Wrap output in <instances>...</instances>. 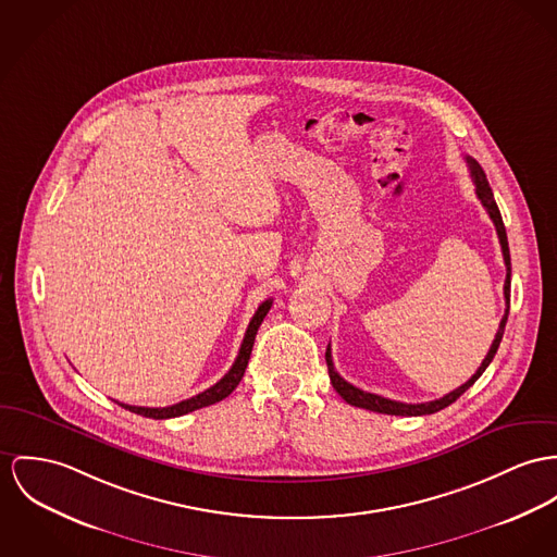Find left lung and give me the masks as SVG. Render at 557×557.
I'll list each match as a JSON object with an SVG mask.
<instances>
[{
    "label": "left lung",
    "mask_w": 557,
    "mask_h": 557,
    "mask_svg": "<svg viewBox=\"0 0 557 557\" xmlns=\"http://www.w3.org/2000/svg\"><path fill=\"white\" fill-rule=\"evenodd\" d=\"M467 163L471 168V177L474 182V193L479 197V201L483 203V208L487 210V214L492 218L494 226H496V233H498V239H500V248H503V257H505V264H507V280H505V300H507V309H505V315L500 320V326H498V333L492 342V347L487 351V356L483 358L481 367L476 369V373L472 375L471 380L467 384L456 387L454 392L445 394L443 398H436V400H430V403H418V405H411V403H398V400H389L384 396H377V394H371V392H364L356 385L347 384L343 380L342 375L335 371V364H333V356H331V345L326 347V364H329V375H331V384L339 392L345 403L354 405V407H360V409H369V411H375V413H385V416H430V413H436L445 407H449L451 403H456L469 387H471L481 375L483 371L490 367V362L494 360L496 351H498V345L503 342V335H505V326H507V318H509V302H511V255H509V242H507V231H505V222H503V215L500 210L494 201V193L487 184V177L485 172L481 170V165L472 159L467 157Z\"/></svg>",
    "instance_id": "obj_1"
}]
</instances>
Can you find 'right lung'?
<instances>
[{"mask_svg": "<svg viewBox=\"0 0 557 557\" xmlns=\"http://www.w3.org/2000/svg\"><path fill=\"white\" fill-rule=\"evenodd\" d=\"M271 302H273V300L267 299L258 305L257 313L252 315V320H250V324H248L246 337H244V342H242L239 354H237L233 367L228 369V373H226L218 384L208 387L206 392H201V394H197V396H193V398H186V400H182V403H175L172 407H135V405H125V403H119V405L125 407L128 411H133V413H137V416H144V418L170 420V418H180V416H186V413H190V411H197V409H201V407H210V405H214L218 400L226 398V396L239 385L244 373H246V367H248V360H250V354H252V345H255V339H257L258 326L262 324L264 315L269 313Z\"/></svg>", "mask_w": 557, "mask_h": 557, "instance_id": "1", "label": "right lung"}]
</instances>
